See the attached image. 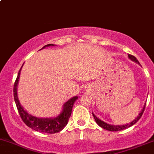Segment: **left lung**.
<instances>
[{
	"label": "left lung",
	"instance_id": "8db88e82",
	"mask_svg": "<svg viewBox=\"0 0 154 154\" xmlns=\"http://www.w3.org/2000/svg\"><path fill=\"white\" fill-rule=\"evenodd\" d=\"M128 58H129V59H131V60L133 61V62H136V63L139 64L140 65V62H138V60H137V59H136V57H134V56H132V55H130V54H128ZM145 105H146V103H145V105H144L143 109H142L141 112H140V114L138 115V116H137L136 118L134 119V120H132L131 123L125 124V125H110V124L105 123V122L103 121V120H100L99 118H97V117L95 116V115H94L93 113H92V115H93L94 118H95V122H96L97 124L99 125V126H100L101 128H103L106 130L110 131H121V130L125 129V128H129V127L132 126L133 125H134V124L136 123L139 120H140V117H142V115H143L144 110H145Z\"/></svg>",
	"mask_w": 154,
	"mask_h": 154
}]
</instances>
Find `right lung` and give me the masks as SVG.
<instances>
[{
	"instance_id": "right-lung-1",
	"label": "right lung",
	"mask_w": 154,
	"mask_h": 154,
	"mask_svg": "<svg viewBox=\"0 0 154 154\" xmlns=\"http://www.w3.org/2000/svg\"><path fill=\"white\" fill-rule=\"evenodd\" d=\"M55 45L53 44H48L45 45L42 49L45 48L46 47H50V46H54ZM40 49V50H42ZM23 66L21 67L20 70H19L18 75L14 82V101H15L16 106L22 118L23 121L26 123L27 126L29 128H32L33 130L37 131L39 132H43V133L47 134H55L57 132H59L62 131L64 127L67 125L68 123V120L70 118L71 113H72V106L75 103V100L79 98L78 96H74L71 97L70 100H67V102L64 103L63 109H62V112L55 117H50V118H40V117H37L33 116L31 114H29L27 111L24 109L23 107L21 106L20 103L19 101L17 96V85L19 82L20 75V70L22 69Z\"/></svg>"
}]
</instances>
